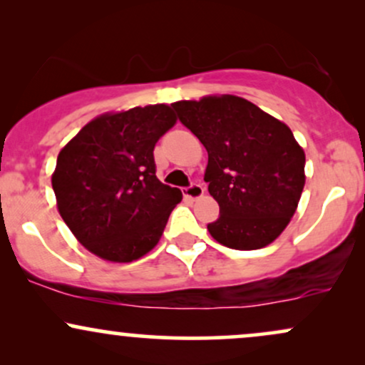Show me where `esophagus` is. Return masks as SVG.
Here are the masks:
<instances>
[{"instance_id": "obj_1", "label": "esophagus", "mask_w": 365, "mask_h": 365, "mask_svg": "<svg viewBox=\"0 0 365 365\" xmlns=\"http://www.w3.org/2000/svg\"><path fill=\"white\" fill-rule=\"evenodd\" d=\"M183 195L188 197V199H192V200L200 199V197L204 195V187L200 185V183H192L190 187L183 188Z\"/></svg>"}]
</instances>
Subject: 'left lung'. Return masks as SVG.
<instances>
[{
    "instance_id": "left-lung-1",
    "label": "left lung",
    "mask_w": 365,
    "mask_h": 365,
    "mask_svg": "<svg viewBox=\"0 0 365 365\" xmlns=\"http://www.w3.org/2000/svg\"><path fill=\"white\" fill-rule=\"evenodd\" d=\"M207 150L204 180L220 204L211 237L235 250L273 244L299 206L305 153L283 121L232 94L171 104Z\"/></svg>"
}]
</instances>
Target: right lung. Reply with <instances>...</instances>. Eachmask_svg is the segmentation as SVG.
<instances>
[{
    "label": "right lung",
    "mask_w": 365,
    "mask_h": 365,
    "mask_svg": "<svg viewBox=\"0 0 365 365\" xmlns=\"http://www.w3.org/2000/svg\"><path fill=\"white\" fill-rule=\"evenodd\" d=\"M175 123L168 104L103 113L60 150L58 212L89 252L132 262L158 245L182 192L159 182L153 150Z\"/></svg>",
    "instance_id": "obj_1"
}]
</instances>
